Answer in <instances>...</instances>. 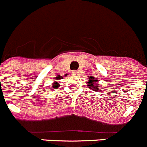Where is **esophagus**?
I'll list each match as a JSON object with an SVG mask.
<instances>
[{
	"label": "esophagus",
	"instance_id": "34e87169",
	"mask_svg": "<svg viewBox=\"0 0 147 147\" xmlns=\"http://www.w3.org/2000/svg\"><path fill=\"white\" fill-rule=\"evenodd\" d=\"M72 74L73 75H78L79 74V72L77 71H72Z\"/></svg>",
	"mask_w": 147,
	"mask_h": 147
}]
</instances>
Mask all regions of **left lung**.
Listing matches in <instances>:
<instances>
[{
  "mask_svg": "<svg viewBox=\"0 0 147 147\" xmlns=\"http://www.w3.org/2000/svg\"><path fill=\"white\" fill-rule=\"evenodd\" d=\"M89 77V82H87V85L90 90H92L93 91H96L98 92L99 90V87H98L97 83L98 82V80L95 78L92 77V76H88Z\"/></svg>",
  "mask_w": 147,
  "mask_h": 147,
  "instance_id": "obj_1",
  "label": "left lung"
}]
</instances>
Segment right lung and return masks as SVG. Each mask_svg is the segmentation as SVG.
I'll return each mask as SVG.
<instances>
[{
    "label": "right lung",
    "instance_id": "right-lung-1",
    "mask_svg": "<svg viewBox=\"0 0 147 147\" xmlns=\"http://www.w3.org/2000/svg\"><path fill=\"white\" fill-rule=\"evenodd\" d=\"M59 79H58L57 80H59ZM59 86H60V84H59L57 82H54L53 84H52V87L55 89H57L59 87Z\"/></svg>",
    "mask_w": 147,
    "mask_h": 147
}]
</instances>
